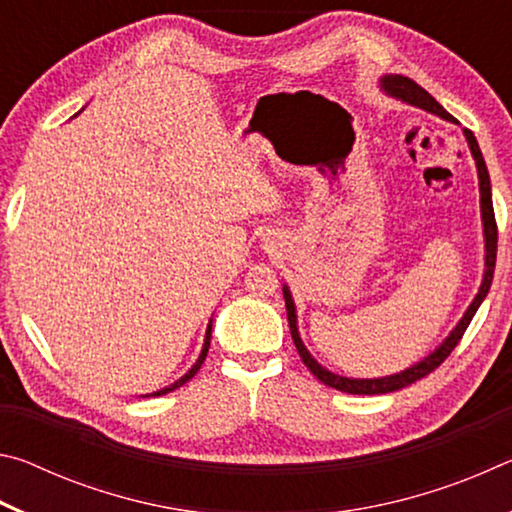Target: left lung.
I'll return each mask as SVG.
<instances>
[{
  "label": "left lung",
  "instance_id": "left-lung-1",
  "mask_svg": "<svg viewBox=\"0 0 512 512\" xmlns=\"http://www.w3.org/2000/svg\"><path fill=\"white\" fill-rule=\"evenodd\" d=\"M381 88H384L388 94H393V97L402 99V101H409L413 106L424 108L433 112V115L449 119V121H456L449 112L440 106V103L431 97V94L420 88L418 83L406 79V76L400 74H388L381 79ZM467 137V144H470V151L476 160V171H479V189H481V216H483V235H485V275H483V282H481V289L476 293V298L470 307H467L465 316L461 318V323L454 327V332L447 336L445 343L440 345L436 352H431L427 359H422L420 363H415V366L406 368L400 375H391V377H379V379H348V377H339L334 375V372L325 370L320 363L311 357L307 352L305 345L300 341V334H298V325H296V307H293V300H291V293L289 289L284 287V302H287V316H289V327H291V336H293V343H296V350L300 354V359L305 366L311 370V375L316 379L323 381L325 386L329 388H336V391L341 393H350V395H381V393H393V391H400L404 386H411L415 381L427 377L429 372L436 370L440 363H443L452 350L458 345V341L463 339L467 325L472 323V318L476 314V309L483 302V298L488 296L490 291V284H492V275H495V262H497V221H495V210H492V192H490V176H488V169H485V162H483V155L479 149V142H476V137L472 135V131H465Z\"/></svg>",
  "mask_w": 512,
  "mask_h": 512
}]
</instances>
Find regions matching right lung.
Segmentation results:
<instances>
[{
	"mask_svg": "<svg viewBox=\"0 0 512 512\" xmlns=\"http://www.w3.org/2000/svg\"><path fill=\"white\" fill-rule=\"evenodd\" d=\"M210 339H212V325H207V334H205L203 352H201V357H198V361L194 363V368H192V370H189L185 377H180V379L176 381V384H171L169 388H162V391H155V393H153V397H160V395H167V393H171V391H176V388H180V386H183V384H187V381H189V379H192V377L196 375V372H198V368H201V366H203V361H205V357H207V350H210ZM146 397H149V395H146Z\"/></svg>",
	"mask_w": 512,
	"mask_h": 512,
	"instance_id": "1",
	"label": "right lung"
}]
</instances>
